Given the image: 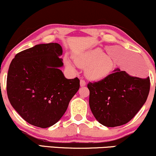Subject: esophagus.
I'll return each instance as SVG.
<instances>
[{
	"label": "esophagus",
	"instance_id": "esophagus-1",
	"mask_svg": "<svg viewBox=\"0 0 156 156\" xmlns=\"http://www.w3.org/2000/svg\"><path fill=\"white\" fill-rule=\"evenodd\" d=\"M85 85H86V82L83 80H80V86H81V87H84V86Z\"/></svg>",
	"mask_w": 156,
	"mask_h": 156
}]
</instances>
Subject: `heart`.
Listing matches in <instances>:
<instances>
[{
  "label": "heart",
  "mask_w": 156,
  "mask_h": 156,
  "mask_svg": "<svg viewBox=\"0 0 156 156\" xmlns=\"http://www.w3.org/2000/svg\"><path fill=\"white\" fill-rule=\"evenodd\" d=\"M74 61L80 68L86 69L87 77L94 81H99L106 78L114 68L111 58L104 54L100 48L85 52L80 56L75 57ZM64 63L67 67L73 69L72 63L68 58H65Z\"/></svg>",
  "instance_id": "obj_1"
}]
</instances>
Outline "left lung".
Masks as SVG:
<instances>
[{
  "label": "left lung",
  "mask_w": 156,
  "mask_h": 156,
  "mask_svg": "<svg viewBox=\"0 0 156 156\" xmlns=\"http://www.w3.org/2000/svg\"><path fill=\"white\" fill-rule=\"evenodd\" d=\"M150 86L149 76H132L116 68L106 78L87 84L92 113L105 126L126 124L145 103Z\"/></svg>",
  "instance_id": "left-lung-1"
}]
</instances>
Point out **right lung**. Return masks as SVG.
Listing matches in <instances>:
<instances>
[{
    "label": "right lung",
    "mask_w": 156,
    "mask_h": 156,
    "mask_svg": "<svg viewBox=\"0 0 156 156\" xmlns=\"http://www.w3.org/2000/svg\"><path fill=\"white\" fill-rule=\"evenodd\" d=\"M58 43L39 44L19 52L9 66L7 95L11 105L29 124L47 128L58 122L80 88L77 77L68 80Z\"/></svg>",
    "instance_id": "right-lung-1"
}]
</instances>
